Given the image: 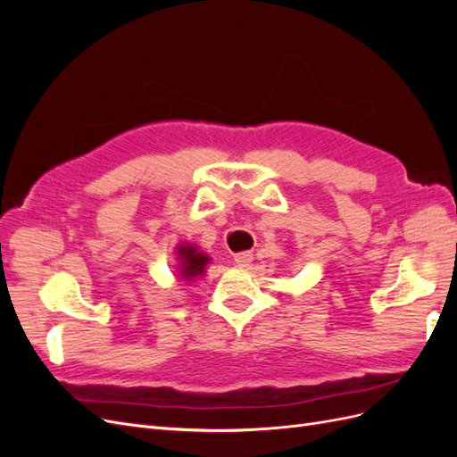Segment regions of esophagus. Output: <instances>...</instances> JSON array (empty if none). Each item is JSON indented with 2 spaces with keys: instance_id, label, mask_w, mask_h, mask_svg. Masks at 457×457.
<instances>
[{
  "instance_id": "34e87169",
  "label": "esophagus",
  "mask_w": 457,
  "mask_h": 457,
  "mask_svg": "<svg viewBox=\"0 0 457 457\" xmlns=\"http://www.w3.org/2000/svg\"><path fill=\"white\" fill-rule=\"evenodd\" d=\"M253 259V253L252 252H242V253H237L234 255V262H237L238 267H247Z\"/></svg>"
}]
</instances>
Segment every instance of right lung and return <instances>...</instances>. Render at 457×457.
Wrapping results in <instances>:
<instances>
[{
	"label": "right lung",
	"mask_w": 457,
	"mask_h": 457,
	"mask_svg": "<svg viewBox=\"0 0 457 457\" xmlns=\"http://www.w3.org/2000/svg\"><path fill=\"white\" fill-rule=\"evenodd\" d=\"M177 255V276L185 282H196L205 274V267L210 265V255L204 253L196 244L181 242L175 250Z\"/></svg>",
	"instance_id": "right-lung-1"
}]
</instances>
